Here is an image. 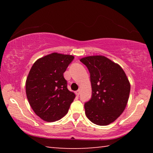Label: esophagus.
Returning a JSON list of instances; mask_svg holds the SVG:
<instances>
[{
  "mask_svg": "<svg viewBox=\"0 0 153 153\" xmlns=\"http://www.w3.org/2000/svg\"><path fill=\"white\" fill-rule=\"evenodd\" d=\"M76 94L77 96H79L80 94V90H77V91H76Z\"/></svg>",
  "mask_w": 153,
  "mask_h": 153,
  "instance_id": "obj_1",
  "label": "esophagus"
}]
</instances>
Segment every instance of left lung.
Masks as SVG:
<instances>
[{"mask_svg": "<svg viewBox=\"0 0 153 153\" xmlns=\"http://www.w3.org/2000/svg\"><path fill=\"white\" fill-rule=\"evenodd\" d=\"M88 69L92 98L85 103L88 120L98 126H107L121 115L126 107L130 84L120 65L102 55L80 59Z\"/></svg>", "mask_w": 153, "mask_h": 153, "instance_id": "obj_1", "label": "left lung"}]
</instances>
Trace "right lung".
Wrapping results in <instances>:
<instances>
[{
    "mask_svg": "<svg viewBox=\"0 0 153 153\" xmlns=\"http://www.w3.org/2000/svg\"><path fill=\"white\" fill-rule=\"evenodd\" d=\"M74 56L53 53L38 59L25 82V92L31 107L42 120L53 122L68 112L76 95L67 87L63 77Z\"/></svg>",
    "mask_w": 153,
    "mask_h": 153,
    "instance_id": "right-lung-1",
    "label": "right lung"
}]
</instances>
